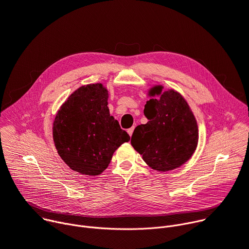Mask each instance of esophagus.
<instances>
[{"label":"esophagus","mask_w":249,"mask_h":249,"mask_svg":"<svg viewBox=\"0 0 249 249\" xmlns=\"http://www.w3.org/2000/svg\"><path fill=\"white\" fill-rule=\"evenodd\" d=\"M133 130H134V126H132V127H130V128H128V129H127V133L129 134V136H131V135H132Z\"/></svg>","instance_id":"1"}]
</instances>
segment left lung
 I'll list each match as a JSON object with an SVG mask.
<instances>
[{"label": "left lung", "instance_id": "8db88e82", "mask_svg": "<svg viewBox=\"0 0 249 249\" xmlns=\"http://www.w3.org/2000/svg\"><path fill=\"white\" fill-rule=\"evenodd\" d=\"M155 87L150 95L160 94ZM149 120L136 126L131 145L144 161L158 171H168L185 163L194 154L198 140L196 121L186 100L177 91H164L160 99H150L144 109Z\"/></svg>", "mask_w": 249, "mask_h": 249}]
</instances>
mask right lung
Listing matches in <instances>:
<instances>
[{"label":"right lung","instance_id":"1","mask_svg":"<svg viewBox=\"0 0 249 249\" xmlns=\"http://www.w3.org/2000/svg\"><path fill=\"white\" fill-rule=\"evenodd\" d=\"M108 91L101 84L81 87L58 111L53 128L61 159L73 170L95 176L109 165L114 152L130 137L110 116Z\"/></svg>","mask_w":249,"mask_h":249}]
</instances>
